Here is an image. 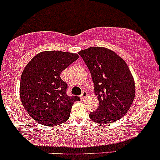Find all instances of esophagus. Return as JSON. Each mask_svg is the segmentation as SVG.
Segmentation results:
<instances>
[{
	"mask_svg": "<svg viewBox=\"0 0 160 160\" xmlns=\"http://www.w3.org/2000/svg\"><path fill=\"white\" fill-rule=\"evenodd\" d=\"M87 96H88V92L86 91H82V94L80 95V98L82 100H84V99H85V98Z\"/></svg>",
	"mask_w": 160,
	"mask_h": 160,
	"instance_id": "34e87169",
	"label": "esophagus"
}]
</instances>
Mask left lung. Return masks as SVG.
I'll return each instance as SVG.
<instances>
[{
	"label": "left lung",
	"mask_w": 160,
	"mask_h": 160,
	"mask_svg": "<svg viewBox=\"0 0 160 160\" xmlns=\"http://www.w3.org/2000/svg\"><path fill=\"white\" fill-rule=\"evenodd\" d=\"M91 72L99 107L89 117L98 123L115 122L127 113L135 94L132 73L123 59L107 48L91 47L81 51Z\"/></svg>",
	"instance_id": "1"
}]
</instances>
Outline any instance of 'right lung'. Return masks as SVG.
Listing matches in <instances>:
<instances>
[{"mask_svg":"<svg viewBox=\"0 0 160 160\" xmlns=\"http://www.w3.org/2000/svg\"><path fill=\"white\" fill-rule=\"evenodd\" d=\"M78 58L76 53L44 51L27 64L20 81V98L28 115L41 125L55 126L69 118L78 96L66 94L67 84L61 72Z\"/></svg>","mask_w":160,"mask_h":160,"instance_id":"right-lung-1","label":"right lung"}]
</instances>
